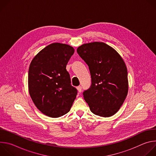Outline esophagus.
Masks as SVG:
<instances>
[{
	"label": "esophagus",
	"instance_id": "esophagus-1",
	"mask_svg": "<svg viewBox=\"0 0 156 156\" xmlns=\"http://www.w3.org/2000/svg\"><path fill=\"white\" fill-rule=\"evenodd\" d=\"M76 88H77V90L78 91V92H79V93H81V92L82 91V87H81V86H78Z\"/></svg>",
	"mask_w": 156,
	"mask_h": 156
}]
</instances>
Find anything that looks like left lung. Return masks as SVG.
I'll return each mask as SVG.
<instances>
[{"label":"left lung","mask_w":156,"mask_h":156,"mask_svg":"<svg viewBox=\"0 0 156 156\" xmlns=\"http://www.w3.org/2000/svg\"><path fill=\"white\" fill-rule=\"evenodd\" d=\"M89 66L91 85L83 97L91 112L103 117L116 114L128 91V72L119 54L104 42L84 44L76 50Z\"/></svg>","instance_id":"obj_1"}]
</instances>
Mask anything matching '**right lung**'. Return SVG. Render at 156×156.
<instances>
[{
	"label": "right lung",
	"mask_w": 156,
	"mask_h": 156,
	"mask_svg": "<svg viewBox=\"0 0 156 156\" xmlns=\"http://www.w3.org/2000/svg\"><path fill=\"white\" fill-rule=\"evenodd\" d=\"M75 50L58 42L49 44L32 60L28 71L30 95L36 107L48 117L68 113L76 97L66 65Z\"/></svg>",
	"instance_id": "1"
}]
</instances>
